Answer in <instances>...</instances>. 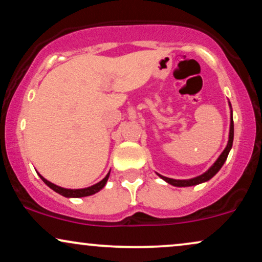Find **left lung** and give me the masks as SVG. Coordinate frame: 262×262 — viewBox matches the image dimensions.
<instances>
[{
    "instance_id": "obj_1",
    "label": "left lung",
    "mask_w": 262,
    "mask_h": 262,
    "mask_svg": "<svg viewBox=\"0 0 262 262\" xmlns=\"http://www.w3.org/2000/svg\"><path fill=\"white\" fill-rule=\"evenodd\" d=\"M229 107H231V127H229V138H228V143H227L226 149L223 150V152L220 155L219 159L216 160V162L213 163L212 166L207 169L206 172L203 173V174L198 176V177L191 178V179H172V178H167L163 177V176L159 174V177H161L163 181H166L168 184L174 185V187H191V185H198L200 183L207 182L210 181L213 176L216 174L217 172L221 169V167L223 166V163L226 162L227 156H228L229 151L232 149V145H233V137H234V124H233V117H232V106L231 102H229Z\"/></svg>"
}]
</instances>
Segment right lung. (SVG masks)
Instances as JSON below:
<instances>
[{
	"mask_svg": "<svg viewBox=\"0 0 262 262\" xmlns=\"http://www.w3.org/2000/svg\"><path fill=\"white\" fill-rule=\"evenodd\" d=\"M39 176H40V178L43 181V183L47 185V187L51 188L52 190L56 191V193L61 194L66 198H83V196H89V195L95 194V193H97V191H100L103 187H105L106 183H107V179H108V177H110V172L107 173L106 177L103 178L101 182L91 185V187H89V188H84V189H66V188L58 187V185L53 184V183L47 181V179L43 178L41 174H39Z\"/></svg>",
	"mask_w": 262,
	"mask_h": 262,
	"instance_id": "right-lung-1",
	"label": "right lung"
}]
</instances>
